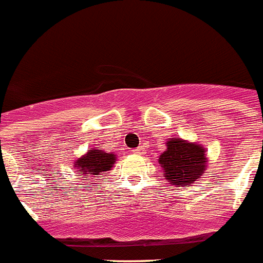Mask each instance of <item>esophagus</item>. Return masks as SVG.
<instances>
[{
    "label": "esophagus",
    "mask_w": 263,
    "mask_h": 263,
    "mask_svg": "<svg viewBox=\"0 0 263 263\" xmlns=\"http://www.w3.org/2000/svg\"><path fill=\"white\" fill-rule=\"evenodd\" d=\"M133 153L134 155H138V156H140V155H144V146H138L137 149H134Z\"/></svg>",
    "instance_id": "1"
}]
</instances>
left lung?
Here are the masks:
<instances>
[{"instance_id": "left-lung-1", "label": "left lung", "mask_w": 263, "mask_h": 263, "mask_svg": "<svg viewBox=\"0 0 263 263\" xmlns=\"http://www.w3.org/2000/svg\"><path fill=\"white\" fill-rule=\"evenodd\" d=\"M159 164L163 175L171 184L187 187L203 175L206 168V151L202 145L189 142L182 138H170Z\"/></svg>"}]
</instances>
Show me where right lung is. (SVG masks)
Returning <instances> with one entry per match:
<instances>
[{"mask_svg":"<svg viewBox=\"0 0 263 263\" xmlns=\"http://www.w3.org/2000/svg\"><path fill=\"white\" fill-rule=\"evenodd\" d=\"M117 155L115 153H107L103 149H93L92 148L89 152L79 157L74 163V167L80 172V175L83 176L88 174L87 176L100 175L102 172L110 171L114 167ZM88 180V179H84Z\"/></svg>","mask_w":263,"mask_h":263,"instance_id":"add662e5","label":"right lung"}]
</instances>
